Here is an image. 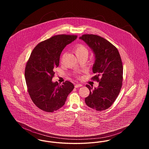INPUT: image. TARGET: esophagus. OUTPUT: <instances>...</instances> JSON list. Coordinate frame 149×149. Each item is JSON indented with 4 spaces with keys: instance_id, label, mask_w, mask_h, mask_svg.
Instances as JSON below:
<instances>
[{
    "instance_id": "1",
    "label": "esophagus",
    "mask_w": 149,
    "mask_h": 149,
    "mask_svg": "<svg viewBox=\"0 0 149 149\" xmlns=\"http://www.w3.org/2000/svg\"><path fill=\"white\" fill-rule=\"evenodd\" d=\"M83 85L82 84H75V88H78V87H80V86H82Z\"/></svg>"
}]
</instances>
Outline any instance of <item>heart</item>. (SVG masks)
<instances>
[{
    "label": "heart",
    "mask_w": 149,
    "mask_h": 149,
    "mask_svg": "<svg viewBox=\"0 0 149 149\" xmlns=\"http://www.w3.org/2000/svg\"><path fill=\"white\" fill-rule=\"evenodd\" d=\"M74 52L77 57L83 56H88L89 51L88 48L85 45L83 44H79L75 47Z\"/></svg>",
    "instance_id": "obj_1"
}]
</instances>
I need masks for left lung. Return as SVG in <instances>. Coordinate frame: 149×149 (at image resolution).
Instances as JSON below:
<instances>
[{"instance_id":"8db88e82","label":"left lung","mask_w":149,"mask_h":149,"mask_svg":"<svg viewBox=\"0 0 149 149\" xmlns=\"http://www.w3.org/2000/svg\"><path fill=\"white\" fill-rule=\"evenodd\" d=\"M92 49L95 57L92 80L99 82L97 88L89 85V95L86 104L98 111L106 110L112 105L122 86L123 65L117 49L105 38L96 35L85 34L79 37Z\"/></svg>"}]
</instances>
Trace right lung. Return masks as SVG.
Returning <instances> with one entry per match:
<instances>
[{"instance_id":"obj_1","label":"right lung","mask_w":149,"mask_h":149,"mask_svg":"<svg viewBox=\"0 0 149 149\" xmlns=\"http://www.w3.org/2000/svg\"><path fill=\"white\" fill-rule=\"evenodd\" d=\"M77 38L71 35L54 36L39 43L27 62L24 75L29 95L36 106L45 112H53L61 108L74 88L69 81L60 85L53 83L52 79L62 51Z\"/></svg>"}]
</instances>
